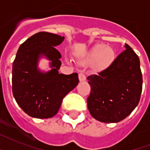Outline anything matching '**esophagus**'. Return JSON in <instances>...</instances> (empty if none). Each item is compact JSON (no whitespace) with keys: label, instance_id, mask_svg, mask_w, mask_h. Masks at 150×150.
I'll use <instances>...</instances> for the list:
<instances>
[{"label":"esophagus","instance_id":"1","mask_svg":"<svg viewBox=\"0 0 150 150\" xmlns=\"http://www.w3.org/2000/svg\"><path fill=\"white\" fill-rule=\"evenodd\" d=\"M79 79L80 82H84V81H86V75L82 72L79 73Z\"/></svg>","mask_w":150,"mask_h":150}]
</instances>
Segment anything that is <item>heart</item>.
<instances>
[{
  "label": "heart",
  "instance_id": "obj_1",
  "mask_svg": "<svg viewBox=\"0 0 150 150\" xmlns=\"http://www.w3.org/2000/svg\"><path fill=\"white\" fill-rule=\"evenodd\" d=\"M114 57L115 54L112 48L106 47L104 44H96L89 50L80 62L83 64H93L96 70H103L111 64Z\"/></svg>",
  "mask_w": 150,
  "mask_h": 150
}]
</instances>
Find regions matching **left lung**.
I'll use <instances>...</instances> for the list:
<instances>
[{
  "label": "left lung",
  "instance_id": "left-lung-1",
  "mask_svg": "<svg viewBox=\"0 0 150 150\" xmlns=\"http://www.w3.org/2000/svg\"><path fill=\"white\" fill-rule=\"evenodd\" d=\"M125 48L108 68L87 77L91 87L88 109L101 122L122 121L139 102L142 89L139 58L128 44Z\"/></svg>",
  "mask_w": 150,
  "mask_h": 150
}]
</instances>
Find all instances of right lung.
Listing matches in <instances>:
<instances>
[{
	"label": "right lung",
	"mask_w": 150,
	"mask_h": 150,
	"mask_svg": "<svg viewBox=\"0 0 150 150\" xmlns=\"http://www.w3.org/2000/svg\"><path fill=\"white\" fill-rule=\"evenodd\" d=\"M64 36L40 32L27 39L18 50L12 65V93L16 102L28 115L50 118L58 112L64 97L79 82L77 73L60 74V45ZM51 61L52 70L42 72L39 59Z\"/></svg>",
	"instance_id": "add662e5"
}]
</instances>
